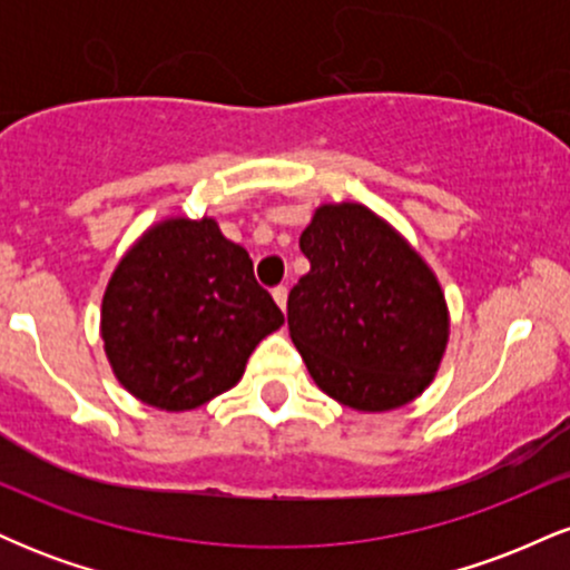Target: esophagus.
<instances>
[{"instance_id":"esophagus-1","label":"esophagus","mask_w":570,"mask_h":570,"mask_svg":"<svg viewBox=\"0 0 570 570\" xmlns=\"http://www.w3.org/2000/svg\"><path fill=\"white\" fill-rule=\"evenodd\" d=\"M286 297H289V289H286L284 284H281V286H276V289H273V299H276L281 311H286Z\"/></svg>"}]
</instances>
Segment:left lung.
Masks as SVG:
<instances>
[{"instance_id":"obj_1","label":"left lung","mask_w":570,"mask_h":570,"mask_svg":"<svg viewBox=\"0 0 570 570\" xmlns=\"http://www.w3.org/2000/svg\"><path fill=\"white\" fill-rule=\"evenodd\" d=\"M311 271L289 292L292 343L318 389L362 412L407 404L448 345V305L431 267L389 222L322 206L299 235Z\"/></svg>"}]
</instances>
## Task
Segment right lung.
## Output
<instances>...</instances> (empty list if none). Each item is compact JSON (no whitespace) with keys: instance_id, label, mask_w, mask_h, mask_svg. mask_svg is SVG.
Segmentation results:
<instances>
[{"instance_id":"right-lung-1","label":"right lung","mask_w":570,"mask_h":570,"mask_svg":"<svg viewBox=\"0 0 570 570\" xmlns=\"http://www.w3.org/2000/svg\"><path fill=\"white\" fill-rule=\"evenodd\" d=\"M284 313L254 278L244 246L214 219L176 217L139 238L109 278L101 337L136 399L181 412L225 394Z\"/></svg>"}]
</instances>
